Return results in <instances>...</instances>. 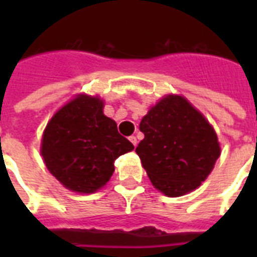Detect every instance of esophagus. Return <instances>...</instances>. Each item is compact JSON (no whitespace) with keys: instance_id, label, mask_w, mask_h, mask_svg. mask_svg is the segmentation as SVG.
I'll use <instances>...</instances> for the list:
<instances>
[{"instance_id":"34e87169","label":"esophagus","mask_w":257,"mask_h":257,"mask_svg":"<svg viewBox=\"0 0 257 257\" xmlns=\"http://www.w3.org/2000/svg\"><path fill=\"white\" fill-rule=\"evenodd\" d=\"M129 141H131V143H132V144L135 145V147H136V145H137V139L135 136L129 137Z\"/></svg>"}]
</instances>
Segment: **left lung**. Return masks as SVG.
<instances>
[{"label": "left lung", "instance_id": "1", "mask_svg": "<svg viewBox=\"0 0 257 257\" xmlns=\"http://www.w3.org/2000/svg\"><path fill=\"white\" fill-rule=\"evenodd\" d=\"M144 139L136 148L151 183L168 197L195 191L220 157L211 122L181 94H165L141 118Z\"/></svg>", "mask_w": 257, "mask_h": 257}]
</instances>
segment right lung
<instances>
[{"label": "right lung", "mask_w": 257, "mask_h": 257, "mask_svg": "<svg viewBox=\"0 0 257 257\" xmlns=\"http://www.w3.org/2000/svg\"><path fill=\"white\" fill-rule=\"evenodd\" d=\"M133 149L118 133L116 121L104 114V100L78 93L48 121L40 152L62 187L89 195L106 185L114 160Z\"/></svg>", "instance_id": "obj_1"}]
</instances>
